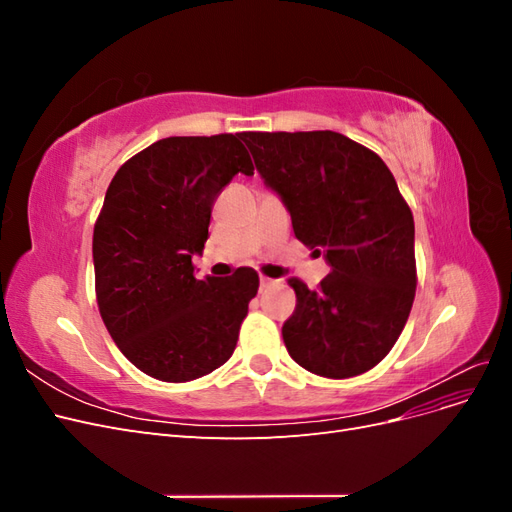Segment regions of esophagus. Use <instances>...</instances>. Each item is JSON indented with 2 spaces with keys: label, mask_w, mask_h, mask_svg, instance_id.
Here are the masks:
<instances>
[{
  "label": "esophagus",
  "mask_w": 512,
  "mask_h": 512,
  "mask_svg": "<svg viewBox=\"0 0 512 512\" xmlns=\"http://www.w3.org/2000/svg\"><path fill=\"white\" fill-rule=\"evenodd\" d=\"M273 284H275V280H271V277H265V275L260 277V288H262V290H265V288H271Z\"/></svg>",
  "instance_id": "obj_1"
}]
</instances>
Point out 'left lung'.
<instances>
[{"label": "left lung", "mask_w": 512, "mask_h": 512, "mask_svg": "<svg viewBox=\"0 0 512 512\" xmlns=\"http://www.w3.org/2000/svg\"><path fill=\"white\" fill-rule=\"evenodd\" d=\"M256 170L290 211L294 237L331 273L316 290L292 277L288 354L342 380L376 367L406 327L416 290L414 220L380 156L348 136L243 132Z\"/></svg>", "instance_id": "left-lung-1"}]
</instances>
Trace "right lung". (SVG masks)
I'll use <instances>...</instances> for the list:
<instances>
[{
    "instance_id": "obj_1",
    "label": "right lung",
    "mask_w": 512,
    "mask_h": 512,
    "mask_svg": "<svg viewBox=\"0 0 512 512\" xmlns=\"http://www.w3.org/2000/svg\"><path fill=\"white\" fill-rule=\"evenodd\" d=\"M237 173L254 175L239 134L170 136L123 164L94 228L100 316L117 348L147 376L188 382L235 352L258 273L196 280L211 207Z\"/></svg>"
}]
</instances>
